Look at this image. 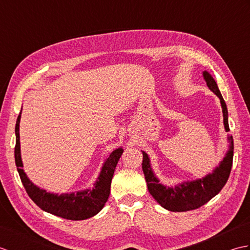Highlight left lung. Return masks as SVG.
Instances as JSON below:
<instances>
[{
    "instance_id": "obj_1",
    "label": "left lung",
    "mask_w": 250,
    "mask_h": 250,
    "mask_svg": "<svg viewBox=\"0 0 250 250\" xmlns=\"http://www.w3.org/2000/svg\"><path fill=\"white\" fill-rule=\"evenodd\" d=\"M203 77L207 87L220 99L222 113H224L225 128L226 131H229L227 105L219 91L218 86H217L215 79L211 77L210 74L203 72ZM233 150H234V145H233V137L231 135L229 136V148H228L227 156L220 162V166L214 169L213 173L208 174L202 179L175 186L174 188L166 187V186L159 183L158 178L155 176L150 167L148 155L145 151H142V167L145 175L148 191L158 203L167 210L187 211L199 208L210 199H213L216 194H218L228 182L233 163Z\"/></svg>"
}]
</instances>
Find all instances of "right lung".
Wrapping results in <instances>:
<instances>
[{
    "label": "right lung",
    "mask_w": 250,
    "mask_h": 250,
    "mask_svg": "<svg viewBox=\"0 0 250 250\" xmlns=\"http://www.w3.org/2000/svg\"><path fill=\"white\" fill-rule=\"evenodd\" d=\"M22 109V107H21ZM21 114V111H20ZM20 114L16 121V146H15V162L17 167L21 182L26 193L34 203L43 210L68 220H83L97 215L103 208L110 192L111 178L115 172L117 163L124 152L122 148L114 150L101 171L100 176L94 184L92 190H84L71 194H52L46 192V190L40 189L30 182L22 169V161L20 156L19 141V122Z\"/></svg>",
    "instance_id": "right-lung-1"
}]
</instances>
